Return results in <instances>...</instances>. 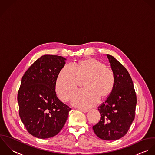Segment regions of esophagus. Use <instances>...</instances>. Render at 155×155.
I'll use <instances>...</instances> for the list:
<instances>
[{
  "mask_svg": "<svg viewBox=\"0 0 155 155\" xmlns=\"http://www.w3.org/2000/svg\"><path fill=\"white\" fill-rule=\"evenodd\" d=\"M78 110H80V111H82V112H84V113H87V112H88V110H86V109L79 108Z\"/></svg>",
  "mask_w": 155,
  "mask_h": 155,
  "instance_id": "esophagus-1",
  "label": "esophagus"
}]
</instances>
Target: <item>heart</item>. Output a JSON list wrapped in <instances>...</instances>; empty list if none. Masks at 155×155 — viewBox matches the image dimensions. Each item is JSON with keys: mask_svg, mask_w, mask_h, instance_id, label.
Here are the masks:
<instances>
[{"mask_svg": "<svg viewBox=\"0 0 155 155\" xmlns=\"http://www.w3.org/2000/svg\"><path fill=\"white\" fill-rule=\"evenodd\" d=\"M84 81V90L75 93L72 99L74 106L88 108L112 93L115 84L113 72L103 62L94 58L81 61L72 67L64 66L56 80V91L63 102L68 101L73 93Z\"/></svg>", "mask_w": 155, "mask_h": 155, "instance_id": "heart-1", "label": "heart"}]
</instances>
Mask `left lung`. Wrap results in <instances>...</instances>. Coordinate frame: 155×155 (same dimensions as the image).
Masks as SVG:
<instances>
[{
	"label": "left lung",
	"mask_w": 155,
	"mask_h": 155,
	"mask_svg": "<svg viewBox=\"0 0 155 155\" xmlns=\"http://www.w3.org/2000/svg\"><path fill=\"white\" fill-rule=\"evenodd\" d=\"M107 56L114 75V87L98 107L101 119L93 129L102 140H116L126 134L134 120L137 96L127 69L113 56Z\"/></svg>",
	"instance_id": "left-lung-1"
}]
</instances>
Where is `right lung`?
<instances>
[{
    "instance_id": "add662e5",
    "label": "right lung",
    "mask_w": 155,
    "mask_h": 155,
    "mask_svg": "<svg viewBox=\"0 0 155 155\" xmlns=\"http://www.w3.org/2000/svg\"><path fill=\"white\" fill-rule=\"evenodd\" d=\"M66 59L44 55L25 73L18 90L19 115L28 132L41 139L53 137L61 130L71 108L57 97L56 83Z\"/></svg>"
}]
</instances>
